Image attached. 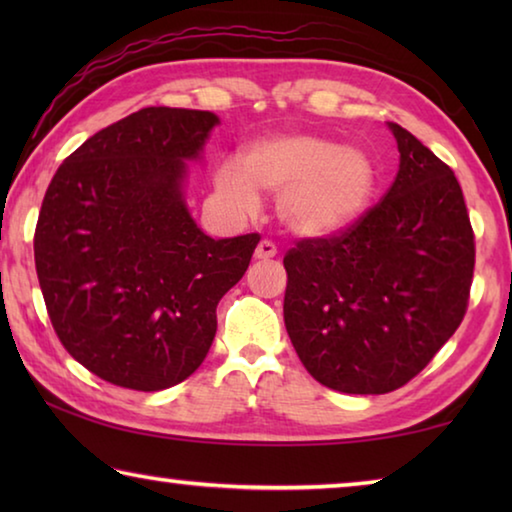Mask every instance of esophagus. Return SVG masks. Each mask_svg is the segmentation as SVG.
I'll list each match as a JSON object with an SVG mask.
<instances>
[{"instance_id": "esophagus-1", "label": "esophagus", "mask_w": 512, "mask_h": 512, "mask_svg": "<svg viewBox=\"0 0 512 512\" xmlns=\"http://www.w3.org/2000/svg\"><path fill=\"white\" fill-rule=\"evenodd\" d=\"M277 255V246L273 244L271 239H262L257 244V248H255V257L257 259H271V257H275Z\"/></svg>"}]
</instances>
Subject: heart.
<instances>
[{
	"instance_id": "b5f03b06",
	"label": "heart",
	"mask_w": 512,
	"mask_h": 512,
	"mask_svg": "<svg viewBox=\"0 0 512 512\" xmlns=\"http://www.w3.org/2000/svg\"><path fill=\"white\" fill-rule=\"evenodd\" d=\"M375 164L357 146L314 133L262 137L237 158L223 160L214 189L225 210L250 216L259 192L277 194V216L300 237H323L357 221L375 192Z\"/></svg>"
}]
</instances>
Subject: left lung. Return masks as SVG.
<instances>
[{
    "mask_svg": "<svg viewBox=\"0 0 512 512\" xmlns=\"http://www.w3.org/2000/svg\"><path fill=\"white\" fill-rule=\"evenodd\" d=\"M400 171L381 201L332 237L284 255V325L302 366L339 393L411 381L467 311L474 232L454 171L388 124Z\"/></svg>",
    "mask_w": 512,
    "mask_h": 512,
    "instance_id": "left-lung-1",
    "label": "left lung"
}]
</instances>
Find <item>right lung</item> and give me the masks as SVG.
Masks as SVG:
<instances>
[{"label":"right lung","instance_id":"right-lung-1","mask_svg":"<svg viewBox=\"0 0 512 512\" xmlns=\"http://www.w3.org/2000/svg\"><path fill=\"white\" fill-rule=\"evenodd\" d=\"M219 117L142 108L85 140L47 187L33 237L47 314L94 375L162 391L201 366L216 305L244 277L257 232L212 239L183 198Z\"/></svg>","mask_w":512,"mask_h":512}]
</instances>
